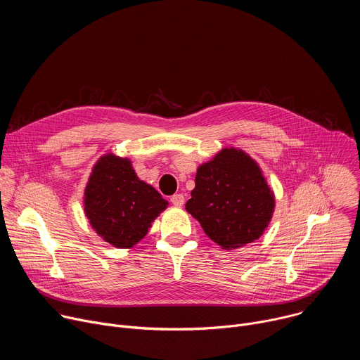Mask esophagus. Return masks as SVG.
<instances>
[{
  "label": "esophagus",
  "mask_w": 360,
  "mask_h": 360,
  "mask_svg": "<svg viewBox=\"0 0 360 360\" xmlns=\"http://www.w3.org/2000/svg\"><path fill=\"white\" fill-rule=\"evenodd\" d=\"M171 202H172V205H175V207H182L185 202V198L182 193H175L171 196Z\"/></svg>",
  "instance_id": "obj_1"
}]
</instances>
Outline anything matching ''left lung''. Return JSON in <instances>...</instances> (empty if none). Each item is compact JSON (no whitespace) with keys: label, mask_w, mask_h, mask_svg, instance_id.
I'll return each mask as SVG.
<instances>
[{"label":"left lung","mask_w":360,"mask_h":360,"mask_svg":"<svg viewBox=\"0 0 360 360\" xmlns=\"http://www.w3.org/2000/svg\"><path fill=\"white\" fill-rule=\"evenodd\" d=\"M186 211L224 249L258 239L268 226L275 199L259 167L243 150L225 148L198 168Z\"/></svg>","instance_id":"obj_1"}]
</instances>
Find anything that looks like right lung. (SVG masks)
Returning a JSON list of instances; mask_svg holds the SVG:
<instances>
[{
  "instance_id": "1",
  "label": "right lung",
  "mask_w": 360,
  "mask_h": 360,
  "mask_svg": "<svg viewBox=\"0 0 360 360\" xmlns=\"http://www.w3.org/2000/svg\"><path fill=\"white\" fill-rule=\"evenodd\" d=\"M84 205L99 236L117 248H131L148 233L168 202L155 188L138 179L128 160L110 153L94 167Z\"/></svg>"
}]
</instances>
